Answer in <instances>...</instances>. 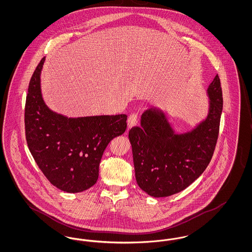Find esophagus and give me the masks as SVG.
I'll list each match as a JSON object with an SVG mask.
<instances>
[{"instance_id": "34e87169", "label": "esophagus", "mask_w": 252, "mask_h": 252, "mask_svg": "<svg viewBox=\"0 0 252 252\" xmlns=\"http://www.w3.org/2000/svg\"><path fill=\"white\" fill-rule=\"evenodd\" d=\"M139 120V111H133L128 117V126L131 127L137 125Z\"/></svg>"}]
</instances>
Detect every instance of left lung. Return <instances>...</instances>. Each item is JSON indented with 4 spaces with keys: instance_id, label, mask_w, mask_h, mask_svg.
Here are the masks:
<instances>
[{
    "instance_id": "obj_1",
    "label": "left lung",
    "mask_w": 252,
    "mask_h": 252,
    "mask_svg": "<svg viewBox=\"0 0 252 252\" xmlns=\"http://www.w3.org/2000/svg\"><path fill=\"white\" fill-rule=\"evenodd\" d=\"M208 117L192 131L175 134L164 114L152 108L142 115L141 126L129 130L136 180L149 195L163 197L184 190L209 165L223 108L218 74L208 88Z\"/></svg>"
}]
</instances>
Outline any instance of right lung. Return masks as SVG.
Wrapping results in <instances>:
<instances>
[{
	"label": "right lung",
	"mask_w": 252,
	"mask_h": 252,
	"mask_svg": "<svg viewBox=\"0 0 252 252\" xmlns=\"http://www.w3.org/2000/svg\"><path fill=\"white\" fill-rule=\"evenodd\" d=\"M39 61L29 82L24 109L25 137L47 180L67 192H83L98 180L109 142L126 129V114L67 118L50 110L40 93Z\"/></svg>",
	"instance_id": "1"
}]
</instances>
